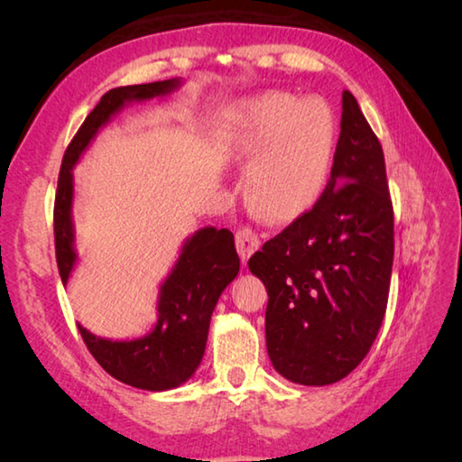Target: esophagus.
I'll return each instance as SVG.
<instances>
[{
  "label": "esophagus",
  "instance_id": "obj_1",
  "mask_svg": "<svg viewBox=\"0 0 462 462\" xmlns=\"http://www.w3.org/2000/svg\"><path fill=\"white\" fill-rule=\"evenodd\" d=\"M261 246V236L256 234L250 226H242L236 232V248H238V254L242 261H248L250 254L254 253V250H259Z\"/></svg>",
  "mask_w": 462,
  "mask_h": 462
}]
</instances>
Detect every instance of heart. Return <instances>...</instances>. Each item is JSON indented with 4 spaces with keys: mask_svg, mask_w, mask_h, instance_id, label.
Segmentation results:
<instances>
[{
    "mask_svg": "<svg viewBox=\"0 0 462 462\" xmlns=\"http://www.w3.org/2000/svg\"><path fill=\"white\" fill-rule=\"evenodd\" d=\"M336 126L324 101L267 93L246 107L238 148L255 159L248 195L271 217L306 212L330 175Z\"/></svg>",
    "mask_w": 462,
    "mask_h": 462,
    "instance_id": "heart-1",
    "label": "heart"
}]
</instances>
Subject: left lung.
Segmentation results:
<instances>
[{"label": "left lung", "instance_id": "left-lung-1", "mask_svg": "<svg viewBox=\"0 0 462 462\" xmlns=\"http://www.w3.org/2000/svg\"><path fill=\"white\" fill-rule=\"evenodd\" d=\"M391 267L385 156L355 96L344 91L324 193L248 261L269 293L264 332L275 371L300 385H330L355 371L385 316Z\"/></svg>", "mask_w": 462, "mask_h": 462}]
</instances>
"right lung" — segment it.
<instances>
[{
  "label": "right lung",
  "mask_w": 462,
  "mask_h": 462,
  "mask_svg": "<svg viewBox=\"0 0 462 462\" xmlns=\"http://www.w3.org/2000/svg\"><path fill=\"white\" fill-rule=\"evenodd\" d=\"M177 88L179 79H167L107 91L67 146L54 198V250L62 283L69 281L77 261L71 222L73 165L96 132L124 104L167 96ZM238 269L240 259L228 228L195 232L185 242L175 269L161 285L159 322L151 334L124 342L106 340L93 336L79 324L83 342L104 371L126 385L146 391L179 387L199 366L217 297L238 275Z\"/></svg>",
  "instance_id": "obj_1"
}]
</instances>
